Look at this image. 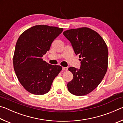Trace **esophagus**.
Masks as SVG:
<instances>
[{
  "label": "esophagus",
  "mask_w": 123,
  "mask_h": 123,
  "mask_svg": "<svg viewBox=\"0 0 123 123\" xmlns=\"http://www.w3.org/2000/svg\"><path fill=\"white\" fill-rule=\"evenodd\" d=\"M62 69L63 70H67L68 68L67 67H62Z\"/></svg>",
  "instance_id": "34e87169"
}]
</instances>
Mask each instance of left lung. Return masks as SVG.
I'll use <instances>...</instances> for the list:
<instances>
[{"mask_svg":"<svg viewBox=\"0 0 123 123\" xmlns=\"http://www.w3.org/2000/svg\"><path fill=\"white\" fill-rule=\"evenodd\" d=\"M63 34L81 59L80 69L68 68L73 79L68 83V89L77 96L87 95L97 88L106 73L107 46L98 33L86 27L70 29Z\"/></svg>","mask_w":123,"mask_h":123,"instance_id":"left-lung-1","label":"left lung"}]
</instances>
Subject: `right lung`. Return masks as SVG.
Returning a JSON list of instances; mask_svg holds the SVG:
<instances>
[{"instance_id":"1","label":"right lung","mask_w":123,"mask_h":123,"mask_svg":"<svg viewBox=\"0 0 123 123\" xmlns=\"http://www.w3.org/2000/svg\"><path fill=\"white\" fill-rule=\"evenodd\" d=\"M63 30L46 25H35L23 32L17 41L13 57L14 70L20 84L31 94L47 93L54 79L62 69L61 66L50 64L42 57Z\"/></svg>"}]
</instances>
